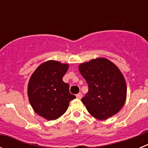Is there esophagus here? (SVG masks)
Here are the masks:
<instances>
[{
  "instance_id": "34e87169",
  "label": "esophagus",
  "mask_w": 148,
  "mask_h": 148,
  "mask_svg": "<svg viewBox=\"0 0 148 148\" xmlns=\"http://www.w3.org/2000/svg\"><path fill=\"white\" fill-rule=\"evenodd\" d=\"M76 98L78 99H81L82 98V94L81 93V92H79V93H78L76 95Z\"/></svg>"
}]
</instances>
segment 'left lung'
I'll return each instance as SVG.
<instances>
[{
    "instance_id": "8db88e82",
    "label": "left lung",
    "mask_w": 148,
    "mask_h": 148,
    "mask_svg": "<svg viewBox=\"0 0 148 148\" xmlns=\"http://www.w3.org/2000/svg\"><path fill=\"white\" fill-rule=\"evenodd\" d=\"M88 84V92L82 99L87 111L99 120L114 116L127 98L125 77L115 64L105 58H96L78 66Z\"/></svg>"
}]
</instances>
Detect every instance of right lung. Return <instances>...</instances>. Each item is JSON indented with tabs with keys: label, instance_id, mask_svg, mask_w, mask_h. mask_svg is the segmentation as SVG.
<instances>
[{
	"label": "right lung",
	"instance_id": "1",
	"mask_svg": "<svg viewBox=\"0 0 148 148\" xmlns=\"http://www.w3.org/2000/svg\"><path fill=\"white\" fill-rule=\"evenodd\" d=\"M68 64L49 60L42 63L34 71L28 83L27 94L35 113L47 120H56L67 110L75 96L70 92L69 84L63 76Z\"/></svg>",
	"mask_w": 148,
	"mask_h": 148
}]
</instances>
